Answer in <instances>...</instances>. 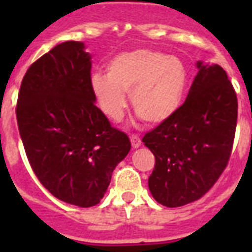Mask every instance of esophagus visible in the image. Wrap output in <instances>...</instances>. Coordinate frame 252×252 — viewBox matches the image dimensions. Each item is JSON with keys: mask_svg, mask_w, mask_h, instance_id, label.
<instances>
[{"mask_svg": "<svg viewBox=\"0 0 252 252\" xmlns=\"http://www.w3.org/2000/svg\"><path fill=\"white\" fill-rule=\"evenodd\" d=\"M130 144H132V148L133 149H137V148H140L141 146V138L138 137L137 134H130Z\"/></svg>", "mask_w": 252, "mask_h": 252, "instance_id": "obj_1", "label": "esophagus"}]
</instances>
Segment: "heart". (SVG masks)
Listing matches in <instances>:
<instances>
[{
  "mask_svg": "<svg viewBox=\"0 0 252 252\" xmlns=\"http://www.w3.org/2000/svg\"><path fill=\"white\" fill-rule=\"evenodd\" d=\"M107 74H93L90 89L99 108L112 122L126 114L130 94L134 111L145 122H167L182 106L189 72L186 63L153 49H133L115 56Z\"/></svg>",
  "mask_w": 252,
  "mask_h": 252,
  "instance_id": "obj_1",
  "label": "heart"
}]
</instances>
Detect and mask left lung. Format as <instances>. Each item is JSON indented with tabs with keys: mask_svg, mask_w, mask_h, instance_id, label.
Returning a JSON list of instances; mask_svg holds the SVG:
<instances>
[{
	"mask_svg": "<svg viewBox=\"0 0 252 252\" xmlns=\"http://www.w3.org/2000/svg\"><path fill=\"white\" fill-rule=\"evenodd\" d=\"M199 72L174 116L146 133L142 142L156 157L150 193L168 208L205 195L222 174L234 141L238 102L226 72L196 64Z\"/></svg>",
	"mask_w": 252,
	"mask_h": 252,
	"instance_id": "obj_1",
	"label": "left lung"
}]
</instances>
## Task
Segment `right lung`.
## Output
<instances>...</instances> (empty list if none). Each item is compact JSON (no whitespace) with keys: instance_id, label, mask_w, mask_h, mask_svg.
<instances>
[{"instance_id":"add662e5","label":"right lung","mask_w":252,"mask_h":252,"mask_svg":"<svg viewBox=\"0 0 252 252\" xmlns=\"http://www.w3.org/2000/svg\"><path fill=\"white\" fill-rule=\"evenodd\" d=\"M91 56L82 41H64L36 60L22 80L17 122L40 183L64 203L94 207L130 150L95 106Z\"/></svg>"}]
</instances>
